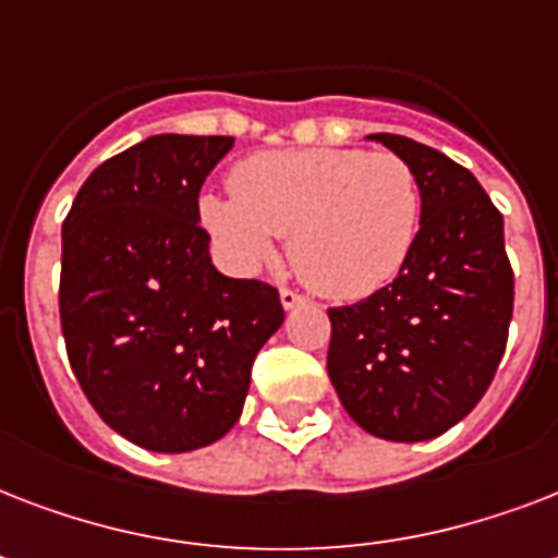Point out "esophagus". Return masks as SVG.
<instances>
[{"mask_svg": "<svg viewBox=\"0 0 558 558\" xmlns=\"http://www.w3.org/2000/svg\"><path fill=\"white\" fill-rule=\"evenodd\" d=\"M304 301H306V298L298 295L295 289H289V287L280 289V304H283V310H295V306L304 304Z\"/></svg>", "mask_w": 558, "mask_h": 558, "instance_id": "34e87169", "label": "esophagus"}]
</instances>
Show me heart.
<instances>
[{
    "label": "heart",
    "mask_w": 558,
    "mask_h": 558,
    "mask_svg": "<svg viewBox=\"0 0 558 558\" xmlns=\"http://www.w3.org/2000/svg\"><path fill=\"white\" fill-rule=\"evenodd\" d=\"M231 193L199 199V219L226 260L254 271L289 234V260L322 295L353 301L405 263L423 217L414 168L388 150L304 147L248 156Z\"/></svg>",
    "instance_id": "b5f03b06"
}]
</instances>
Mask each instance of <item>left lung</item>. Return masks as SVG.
<instances>
[{
  "instance_id": "1",
  "label": "left lung",
  "mask_w": 558,
  "mask_h": 558,
  "mask_svg": "<svg viewBox=\"0 0 558 558\" xmlns=\"http://www.w3.org/2000/svg\"><path fill=\"white\" fill-rule=\"evenodd\" d=\"M414 168L420 231L393 283L332 324L327 373L367 434L393 442L440 437L489 388L512 318L504 217L472 173L405 135L376 133Z\"/></svg>"
}]
</instances>
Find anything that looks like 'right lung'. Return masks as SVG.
Masks as SVG:
<instances>
[{"instance_id": "add662e5", "label": "right lung", "mask_w": 558, "mask_h": 558, "mask_svg": "<svg viewBox=\"0 0 558 558\" xmlns=\"http://www.w3.org/2000/svg\"><path fill=\"white\" fill-rule=\"evenodd\" d=\"M231 135H153L83 182L63 222L65 353L100 420L165 454L217 442L283 324L278 289L210 263L199 191Z\"/></svg>"}]
</instances>
